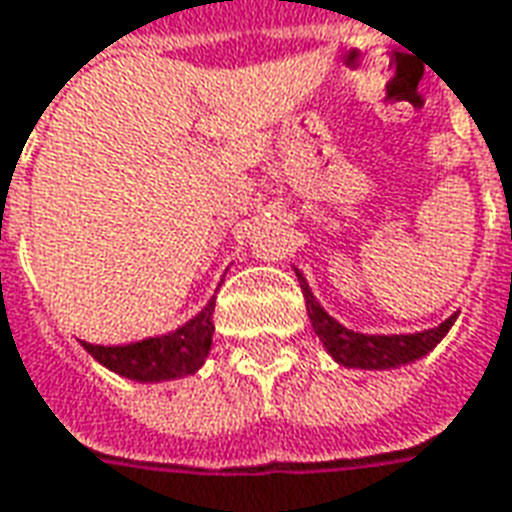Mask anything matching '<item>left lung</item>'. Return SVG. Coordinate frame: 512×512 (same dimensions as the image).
I'll return each mask as SVG.
<instances>
[{
  "label": "left lung",
  "instance_id": "obj_1",
  "mask_svg": "<svg viewBox=\"0 0 512 512\" xmlns=\"http://www.w3.org/2000/svg\"><path fill=\"white\" fill-rule=\"evenodd\" d=\"M296 277L301 282V293L307 301V315H310L312 329L321 337V343L326 345V351L334 356V362H340L343 367H362V370H386V367L408 365L419 356H425L441 343V337L450 332V326L458 318V312L450 315L447 321L428 329V332L414 334H359L345 329L343 323H337L323 310L321 304L312 296L307 279L296 271Z\"/></svg>",
  "mask_w": 512,
  "mask_h": 512
}]
</instances>
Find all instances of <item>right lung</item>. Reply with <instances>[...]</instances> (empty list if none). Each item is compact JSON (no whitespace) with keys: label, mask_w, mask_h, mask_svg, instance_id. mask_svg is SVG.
<instances>
[{"label":"right lung","mask_w":512,"mask_h":512,"mask_svg":"<svg viewBox=\"0 0 512 512\" xmlns=\"http://www.w3.org/2000/svg\"><path fill=\"white\" fill-rule=\"evenodd\" d=\"M213 307L216 299L205 304L180 329L161 337H147L131 345H90L82 343L90 354L109 370L134 381H167L197 373L213 340Z\"/></svg>","instance_id":"add662e5"}]
</instances>
